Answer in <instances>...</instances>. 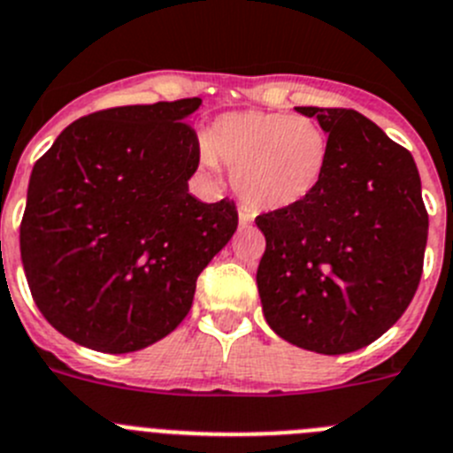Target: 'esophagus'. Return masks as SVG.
I'll return each instance as SVG.
<instances>
[{"label": "esophagus", "mask_w": 453, "mask_h": 453, "mask_svg": "<svg viewBox=\"0 0 453 453\" xmlns=\"http://www.w3.org/2000/svg\"><path fill=\"white\" fill-rule=\"evenodd\" d=\"M238 218H240V224H242V226H249V224L254 222L256 213L251 209H244V206H240V209H238Z\"/></svg>", "instance_id": "esophagus-1"}]
</instances>
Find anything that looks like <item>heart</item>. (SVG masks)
<instances>
[{"label":"heart","mask_w":453,"mask_h":453,"mask_svg":"<svg viewBox=\"0 0 453 453\" xmlns=\"http://www.w3.org/2000/svg\"><path fill=\"white\" fill-rule=\"evenodd\" d=\"M199 157L211 170L229 165L234 188L249 206L280 211L301 204L321 184L330 139L310 116L231 111L215 119Z\"/></svg>","instance_id":"heart-1"}]
</instances>
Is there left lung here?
Listing matches in <instances>:
<instances>
[{
	"instance_id": "1",
	"label": "left lung",
	"mask_w": 453,
	"mask_h": 453,
	"mask_svg": "<svg viewBox=\"0 0 453 453\" xmlns=\"http://www.w3.org/2000/svg\"><path fill=\"white\" fill-rule=\"evenodd\" d=\"M330 139L321 184L256 218L267 247L256 283L278 337L321 355L380 339L422 276L429 218L409 150L355 110L294 107Z\"/></svg>"
}]
</instances>
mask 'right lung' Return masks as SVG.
Segmentation results:
<instances>
[{
	"label": "right lung",
	"mask_w": 453,
	"mask_h": 453,
	"mask_svg": "<svg viewBox=\"0 0 453 453\" xmlns=\"http://www.w3.org/2000/svg\"><path fill=\"white\" fill-rule=\"evenodd\" d=\"M202 98L78 119L33 165L24 273L49 323L78 346L134 352L175 330L202 269L238 229L234 202L188 193Z\"/></svg>",
	"instance_id": "1"
}]
</instances>
